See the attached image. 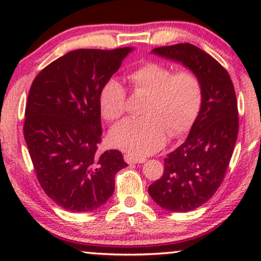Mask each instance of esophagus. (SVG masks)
Masks as SVG:
<instances>
[{
	"mask_svg": "<svg viewBox=\"0 0 261 261\" xmlns=\"http://www.w3.org/2000/svg\"><path fill=\"white\" fill-rule=\"evenodd\" d=\"M124 160L126 163L128 164H134V163H143V162H146L145 158H139V157H135L133 154H125L124 155Z\"/></svg>",
	"mask_w": 261,
	"mask_h": 261,
	"instance_id": "obj_1",
	"label": "esophagus"
}]
</instances>
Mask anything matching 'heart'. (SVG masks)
I'll return each mask as SVG.
<instances>
[{
    "instance_id": "obj_1",
    "label": "heart",
    "mask_w": 261,
    "mask_h": 261,
    "mask_svg": "<svg viewBox=\"0 0 261 261\" xmlns=\"http://www.w3.org/2000/svg\"><path fill=\"white\" fill-rule=\"evenodd\" d=\"M135 92L147 93L142 108L145 116L127 119L112 128L114 147L142 157L164 145L167 131L179 136L193 126L202 106V83L190 70L175 71L168 65L147 61L127 73ZM100 113L107 121H115L126 112V91L120 81L110 77L99 91Z\"/></svg>"
}]
</instances>
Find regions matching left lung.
<instances>
[{
  "instance_id": "8db88e82",
  "label": "left lung",
  "mask_w": 261,
  "mask_h": 261,
  "mask_svg": "<svg viewBox=\"0 0 261 261\" xmlns=\"http://www.w3.org/2000/svg\"><path fill=\"white\" fill-rule=\"evenodd\" d=\"M152 53L181 62L202 83V106L188 139L164 158L163 175L148 188L161 207L189 212L211 199L228 168L239 126L234 87L226 68L195 45L180 43Z\"/></svg>"
}]
</instances>
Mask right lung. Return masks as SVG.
Instances as JSON below:
<instances>
[{
	"label": "right lung",
	"instance_id": "right-lung-1",
	"mask_svg": "<svg viewBox=\"0 0 261 261\" xmlns=\"http://www.w3.org/2000/svg\"><path fill=\"white\" fill-rule=\"evenodd\" d=\"M131 47L79 49L41 70L25 107L24 139L39 184L72 212H88L113 195L115 174L127 167L118 149L99 154L100 87Z\"/></svg>",
	"mask_w": 261,
	"mask_h": 261
}]
</instances>
